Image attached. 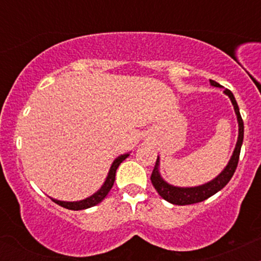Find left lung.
Segmentation results:
<instances>
[{
	"mask_svg": "<svg viewBox=\"0 0 261 261\" xmlns=\"http://www.w3.org/2000/svg\"><path fill=\"white\" fill-rule=\"evenodd\" d=\"M211 86L218 87V88H222V86L220 83L215 82V81L210 80ZM223 93L226 95H228V98L232 101V106L234 108V113L237 115V121H238V139H237L236 148L233 151L232 157L227 166L224 167L222 172L218 174L216 178H214L212 180L202 185H197V187H175V185L169 184L162 178L160 173V155L157 157V162H155V166L153 172L151 175V181L153 184V187L157 193L160 194L161 197H163L166 201H168L173 205H191V203L201 202L203 200L208 199L210 196L215 195L218 193L221 189H223L228 184L233 174H234L237 164H238L239 160V153H241V147L242 143H243V137H244V125L243 120H242L241 113H239L238 104H237L234 95L229 89H224Z\"/></svg>",
	"mask_w": 261,
	"mask_h": 261,
	"instance_id": "1",
	"label": "left lung"
}]
</instances>
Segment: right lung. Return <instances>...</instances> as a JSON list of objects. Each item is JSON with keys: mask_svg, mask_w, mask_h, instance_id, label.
Listing matches in <instances>:
<instances>
[{"mask_svg": "<svg viewBox=\"0 0 261 261\" xmlns=\"http://www.w3.org/2000/svg\"><path fill=\"white\" fill-rule=\"evenodd\" d=\"M130 155V153H125V154H120L119 157H116L114 162L112 163V167H110L109 173H108L106 181L103 182L100 189L98 191H95L94 194L91 196L86 197V199L80 200V201H61V200H56L53 199L51 200L58 205L62 206V207L68 208V210H73V211H79V210H86L92 207V206L98 205V203L101 202L104 200V197L108 195V193L110 191V189L113 188L114 181H115V173L118 167L120 166L121 162H124L126 158Z\"/></svg>", "mask_w": 261, "mask_h": 261, "instance_id": "add662e5", "label": "right lung"}]
</instances>
